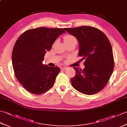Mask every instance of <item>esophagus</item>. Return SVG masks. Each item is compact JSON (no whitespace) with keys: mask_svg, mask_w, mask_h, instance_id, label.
<instances>
[{"mask_svg":"<svg viewBox=\"0 0 127 127\" xmlns=\"http://www.w3.org/2000/svg\"><path fill=\"white\" fill-rule=\"evenodd\" d=\"M68 69V67H67V66H64V67H62L61 68V69L63 70H66Z\"/></svg>","mask_w":127,"mask_h":127,"instance_id":"34e87169","label":"esophagus"}]
</instances>
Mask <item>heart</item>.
<instances>
[{"label": "heart", "mask_w": 127, "mask_h": 127, "mask_svg": "<svg viewBox=\"0 0 127 127\" xmlns=\"http://www.w3.org/2000/svg\"><path fill=\"white\" fill-rule=\"evenodd\" d=\"M74 40H76V39L75 38V37L71 35H66L64 37V41L65 44L74 41Z\"/></svg>", "instance_id": "1"}]
</instances>
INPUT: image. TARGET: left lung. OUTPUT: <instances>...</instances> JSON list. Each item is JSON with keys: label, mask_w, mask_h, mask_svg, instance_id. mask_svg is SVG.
Instances as JSON below:
<instances>
[{"label": "left lung", "mask_w": 127, "mask_h": 127, "mask_svg": "<svg viewBox=\"0 0 127 127\" xmlns=\"http://www.w3.org/2000/svg\"><path fill=\"white\" fill-rule=\"evenodd\" d=\"M64 29L76 37L79 56L85 59L83 70L74 67L76 74L71 79L72 86L87 95L99 92L108 82L114 70V56L109 40L103 32L92 27Z\"/></svg>", "instance_id": "1"}]
</instances>
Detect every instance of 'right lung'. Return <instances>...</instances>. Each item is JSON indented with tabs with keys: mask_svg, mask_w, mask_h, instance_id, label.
<instances>
[{
	"mask_svg": "<svg viewBox=\"0 0 127 127\" xmlns=\"http://www.w3.org/2000/svg\"><path fill=\"white\" fill-rule=\"evenodd\" d=\"M62 28L40 27L24 32L16 41L12 53V63L17 80L27 91L36 95L52 87L60 72L58 66L43 64L46 51L61 34Z\"/></svg>",
	"mask_w": 127,
	"mask_h": 127,
	"instance_id": "obj_1",
	"label": "right lung"
}]
</instances>
